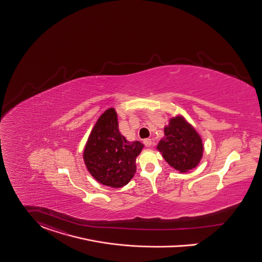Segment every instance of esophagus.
<instances>
[{"instance_id": "1", "label": "esophagus", "mask_w": 262, "mask_h": 262, "mask_svg": "<svg viewBox=\"0 0 262 262\" xmlns=\"http://www.w3.org/2000/svg\"><path fill=\"white\" fill-rule=\"evenodd\" d=\"M144 144L147 146V147H151V145H152V140L149 139H145L144 140Z\"/></svg>"}]
</instances>
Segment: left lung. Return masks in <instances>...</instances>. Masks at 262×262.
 Masks as SVG:
<instances>
[{"label": "left lung", "mask_w": 262, "mask_h": 262, "mask_svg": "<svg viewBox=\"0 0 262 262\" xmlns=\"http://www.w3.org/2000/svg\"><path fill=\"white\" fill-rule=\"evenodd\" d=\"M157 149L166 162L180 173H187L201 162L204 145L201 136L183 116L170 119Z\"/></svg>", "instance_id": "1"}]
</instances>
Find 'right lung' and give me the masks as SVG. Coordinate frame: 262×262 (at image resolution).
Here are the masks:
<instances>
[{
  "label": "right lung",
  "instance_id": "right-lung-1",
  "mask_svg": "<svg viewBox=\"0 0 262 262\" xmlns=\"http://www.w3.org/2000/svg\"><path fill=\"white\" fill-rule=\"evenodd\" d=\"M143 148L141 142H129L119 132L117 113L109 108L100 115L88 137L83 160L97 182L122 188L134 177L136 158Z\"/></svg>",
  "mask_w": 262,
  "mask_h": 262
}]
</instances>
